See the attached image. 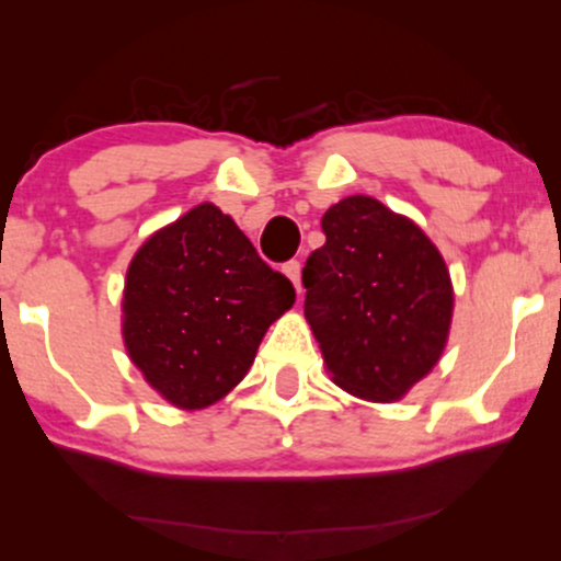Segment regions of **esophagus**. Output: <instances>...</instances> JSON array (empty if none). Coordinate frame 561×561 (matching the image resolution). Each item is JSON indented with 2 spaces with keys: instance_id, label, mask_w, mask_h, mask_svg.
<instances>
[{
  "instance_id": "1",
  "label": "esophagus",
  "mask_w": 561,
  "mask_h": 561,
  "mask_svg": "<svg viewBox=\"0 0 561 561\" xmlns=\"http://www.w3.org/2000/svg\"><path fill=\"white\" fill-rule=\"evenodd\" d=\"M282 272L289 276V282H293L295 289L300 293V261H287L285 266H282Z\"/></svg>"
}]
</instances>
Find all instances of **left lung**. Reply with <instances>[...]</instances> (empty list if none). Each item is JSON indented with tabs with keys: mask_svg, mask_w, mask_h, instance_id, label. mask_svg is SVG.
Returning a JSON list of instances; mask_svg holds the SVG:
<instances>
[{
	"mask_svg": "<svg viewBox=\"0 0 561 561\" xmlns=\"http://www.w3.org/2000/svg\"><path fill=\"white\" fill-rule=\"evenodd\" d=\"M321 229L327 242L302 268V308L327 369L353 396L398 401L446 347V263L414 221L375 197L340 199Z\"/></svg>",
	"mask_w": 561,
	"mask_h": 561,
	"instance_id": "8db88e82",
	"label": "left lung"
}]
</instances>
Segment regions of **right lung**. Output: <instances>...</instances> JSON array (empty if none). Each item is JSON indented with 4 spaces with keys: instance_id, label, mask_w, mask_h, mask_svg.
Masks as SVG:
<instances>
[{
    "instance_id": "obj_1",
    "label": "right lung",
    "mask_w": 561,
    "mask_h": 561,
    "mask_svg": "<svg viewBox=\"0 0 561 561\" xmlns=\"http://www.w3.org/2000/svg\"><path fill=\"white\" fill-rule=\"evenodd\" d=\"M293 302V282L255 253L229 216L203 203L134 255L126 351L165 401L203 409L248 375L268 324Z\"/></svg>"
}]
</instances>
